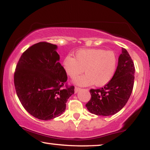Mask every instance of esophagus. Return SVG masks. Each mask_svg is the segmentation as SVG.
<instances>
[{
	"instance_id": "1",
	"label": "esophagus",
	"mask_w": 150,
	"mask_h": 150,
	"mask_svg": "<svg viewBox=\"0 0 150 150\" xmlns=\"http://www.w3.org/2000/svg\"><path fill=\"white\" fill-rule=\"evenodd\" d=\"M80 90H81V88H79V87H75V89H74L75 93H77V92L79 91H80Z\"/></svg>"
}]
</instances>
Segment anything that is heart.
Segmentation results:
<instances>
[{
	"mask_svg": "<svg viewBox=\"0 0 150 150\" xmlns=\"http://www.w3.org/2000/svg\"><path fill=\"white\" fill-rule=\"evenodd\" d=\"M117 65L115 53L100 48L79 50L76 53V58L68 54L63 61V68L70 78L81 74L85 69V74L74 80L76 84L81 86L94 83L98 87L106 85L114 76Z\"/></svg>",
	"mask_w": 150,
	"mask_h": 150,
	"instance_id": "1",
	"label": "heart"
}]
</instances>
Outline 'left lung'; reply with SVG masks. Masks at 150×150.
I'll use <instances>...</instances> for the list:
<instances>
[{
	"instance_id": "left-lung-1",
	"label": "left lung",
	"mask_w": 150,
	"mask_h": 150,
	"mask_svg": "<svg viewBox=\"0 0 150 150\" xmlns=\"http://www.w3.org/2000/svg\"><path fill=\"white\" fill-rule=\"evenodd\" d=\"M134 65L126 49L122 48L114 76L100 89L90 90L91 98L86 104L91 113L109 116L120 111L132 93L134 81Z\"/></svg>"
}]
</instances>
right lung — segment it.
Wrapping results in <instances>:
<instances>
[{"label": "right lung", "mask_w": 150, "mask_h": 150, "mask_svg": "<svg viewBox=\"0 0 150 150\" xmlns=\"http://www.w3.org/2000/svg\"><path fill=\"white\" fill-rule=\"evenodd\" d=\"M57 45L46 42L24 51L14 73V85L22 105L31 115L42 120L60 116L68 98L74 93L67 86V76L59 62Z\"/></svg>", "instance_id": "1"}]
</instances>
